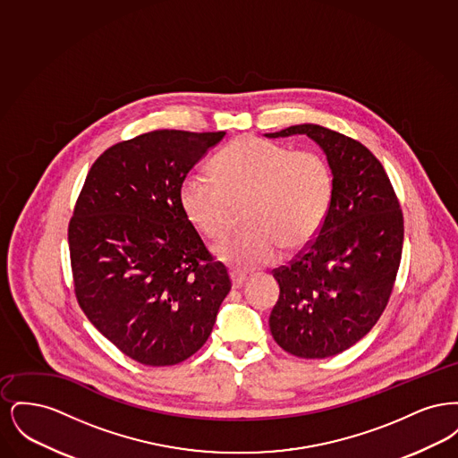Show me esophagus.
Here are the masks:
<instances>
[{"label": "esophagus", "mask_w": 458, "mask_h": 458, "mask_svg": "<svg viewBox=\"0 0 458 458\" xmlns=\"http://www.w3.org/2000/svg\"><path fill=\"white\" fill-rule=\"evenodd\" d=\"M232 284H233V288H240L242 284L247 282V276L243 275V273H239V271H232Z\"/></svg>", "instance_id": "1"}]
</instances>
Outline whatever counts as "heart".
<instances>
[{
    "mask_svg": "<svg viewBox=\"0 0 458 458\" xmlns=\"http://www.w3.org/2000/svg\"><path fill=\"white\" fill-rule=\"evenodd\" d=\"M215 174L192 172L182 180L178 199L197 230L209 240L226 233L235 208L245 204L247 228L221 240L219 259L239 269L275 261L284 247H309L327 223L335 174L325 154L292 151L284 144L245 135L215 159Z\"/></svg>",
    "mask_w": 458,
    "mask_h": 458,
    "instance_id": "obj_1",
    "label": "heart"
}]
</instances>
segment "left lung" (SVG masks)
Here are the masks:
<instances>
[{
	"label": "left lung",
	"instance_id": "8db88e82",
	"mask_svg": "<svg viewBox=\"0 0 458 458\" xmlns=\"http://www.w3.org/2000/svg\"><path fill=\"white\" fill-rule=\"evenodd\" d=\"M327 153L335 196L327 223L288 266L273 269L280 297L269 316L275 342L302 359L350 349L390 301L403 247V213L379 159L359 140L321 125H295Z\"/></svg>",
	"mask_w": 458,
	"mask_h": 458
}]
</instances>
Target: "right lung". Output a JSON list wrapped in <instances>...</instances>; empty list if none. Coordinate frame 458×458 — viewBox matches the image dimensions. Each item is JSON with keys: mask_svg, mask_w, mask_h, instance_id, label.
Wrapping results in <instances>:
<instances>
[{"mask_svg": "<svg viewBox=\"0 0 458 458\" xmlns=\"http://www.w3.org/2000/svg\"><path fill=\"white\" fill-rule=\"evenodd\" d=\"M225 131H154L90 166L68 223L75 297L89 321L144 366H174L209 338L232 282L178 192Z\"/></svg>", "mask_w": 458, "mask_h": 458, "instance_id": "1", "label": "right lung"}]
</instances>
